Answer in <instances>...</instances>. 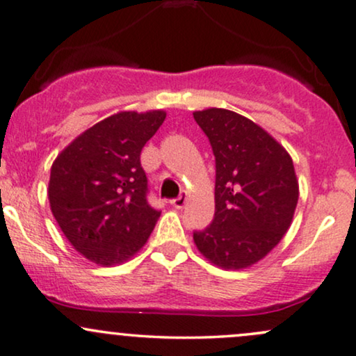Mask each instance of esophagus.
I'll return each instance as SVG.
<instances>
[{
  "instance_id": "1",
  "label": "esophagus",
  "mask_w": 356,
  "mask_h": 356,
  "mask_svg": "<svg viewBox=\"0 0 356 356\" xmlns=\"http://www.w3.org/2000/svg\"><path fill=\"white\" fill-rule=\"evenodd\" d=\"M171 204H173V208H177V209H181L183 206L186 204V195H185V193H181V195H179L178 198L171 200Z\"/></svg>"
}]
</instances>
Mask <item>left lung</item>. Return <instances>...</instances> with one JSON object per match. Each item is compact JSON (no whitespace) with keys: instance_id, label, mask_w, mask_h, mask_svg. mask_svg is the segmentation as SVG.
I'll list each match as a JSON object with an SVG mask.
<instances>
[{"instance_id":"left-lung-1","label":"left lung","mask_w":356,"mask_h":356,"mask_svg":"<svg viewBox=\"0 0 356 356\" xmlns=\"http://www.w3.org/2000/svg\"><path fill=\"white\" fill-rule=\"evenodd\" d=\"M193 117L216 161L213 222L193 239L213 264L244 269L269 254L291 226L299 201L292 158L239 113L208 108Z\"/></svg>"}]
</instances>
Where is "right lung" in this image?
<instances>
[{
    "label": "right lung",
    "mask_w": 356,
    "mask_h": 356,
    "mask_svg": "<svg viewBox=\"0 0 356 356\" xmlns=\"http://www.w3.org/2000/svg\"><path fill=\"white\" fill-rule=\"evenodd\" d=\"M166 113L120 112L63 150L51 168V211L74 249L100 266L134 256L161 211L148 204L140 153Z\"/></svg>",
    "instance_id": "obj_1"
}]
</instances>
